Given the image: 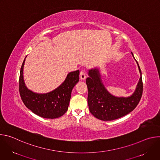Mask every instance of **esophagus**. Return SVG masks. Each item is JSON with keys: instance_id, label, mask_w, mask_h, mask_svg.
<instances>
[{"instance_id": "esophagus-1", "label": "esophagus", "mask_w": 160, "mask_h": 160, "mask_svg": "<svg viewBox=\"0 0 160 160\" xmlns=\"http://www.w3.org/2000/svg\"><path fill=\"white\" fill-rule=\"evenodd\" d=\"M80 78L81 80H85L86 78V73L84 70H82L80 73Z\"/></svg>"}]
</instances>
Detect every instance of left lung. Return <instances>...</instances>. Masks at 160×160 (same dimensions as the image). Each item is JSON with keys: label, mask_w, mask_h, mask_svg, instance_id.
Returning <instances> with one entry per match:
<instances>
[{"label": "left lung", "mask_w": 160, "mask_h": 160, "mask_svg": "<svg viewBox=\"0 0 160 160\" xmlns=\"http://www.w3.org/2000/svg\"><path fill=\"white\" fill-rule=\"evenodd\" d=\"M132 56H133L132 52ZM134 58V57H133ZM138 63L141 77L134 93L128 98H117L110 94L101 80L98 69L90 70L86 79L88 88L89 111L96 118L102 121L120 118L132 111L139 104L143 92L142 73Z\"/></svg>", "instance_id": "obj_1"}]
</instances>
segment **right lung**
I'll return each instance as SVG.
<instances>
[{
    "label": "right lung",
    "instance_id": "add662e5",
    "mask_svg": "<svg viewBox=\"0 0 160 160\" xmlns=\"http://www.w3.org/2000/svg\"><path fill=\"white\" fill-rule=\"evenodd\" d=\"M25 59L22 64L19 79V90L21 98L25 105L37 115L54 119L62 116L69 106L72 89L79 81V70L70 72L64 82L56 89L47 94H37L25 86L22 72Z\"/></svg>",
    "mask_w": 160,
    "mask_h": 160
}]
</instances>
